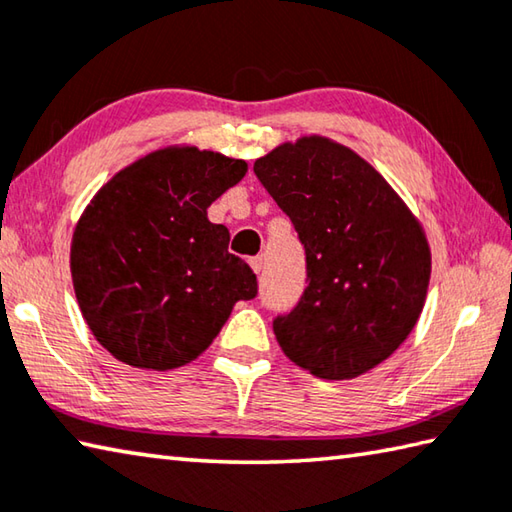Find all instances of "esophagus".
<instances>
[{
	"label": "esophagus",
	"instance_id": "34e87169",
	"mask_svg": "<svg viewBox=\"0 0 512 512\" xmlns=\"http://www.w3.org/2000/svg\"><path fill=\"white\" fill-rule=\"evenodd\" d=\"M248 264H250V268H253L255 273H262L266 262H264V257H262V255H257V257H250V259H248Z\"/></svg>",
	"mask_w": 512,
	"mask_h": 512
}]
</instances>
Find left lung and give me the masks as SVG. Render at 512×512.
Returning <instances> with one entry per match:
<instances>
[{"label":"left lung","instance_id":"obj_1","mask_svg":"<svg viewBox=\"0 0 512 512\" xmlns=\"http://www.w3.org/2000/svg\"><path fill=\"white\" fill-rule=\"evenodd\" d=\"M253 170L306 253L302 300L273 322L282 351L318 378L367 374L421 318L432 273L423 224L374 165L327 136L277 145Z\"/></svg>","mask_w":512,"mask_h":512}]
</instances>
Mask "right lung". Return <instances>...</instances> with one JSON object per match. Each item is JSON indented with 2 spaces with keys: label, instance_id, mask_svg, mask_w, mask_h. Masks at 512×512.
I'll return each instance as SVG.
<instances>
[{
  "label": "right lung",
  "instance_id": "1",
  "mask_svg": "<svg viewBox=\"0 0 512 512\" xmlns=\"http://www.w3.org/2000/svg\"><path fill=\"white\" fill-rule=\"evenodd\" d=\"M248 163L167 145L116 172L82 210L71 280L82 318L116 360L167 371L199 358L257 293L255 273L228 253V228L208 208Z\"/></svg>",
  "mask_w": 512,
  "mask_h": 512
}]
</instances>
